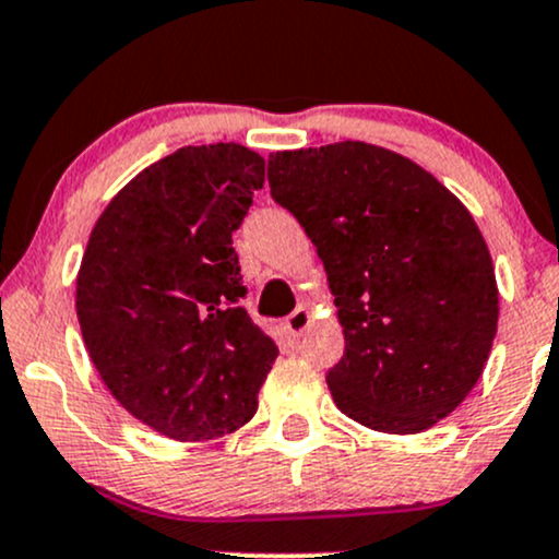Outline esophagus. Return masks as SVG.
<instances>
[{"instance_id":"obj_1","label":"esophagus","mask_w":559,"mask_h":559,"mask_svg":"<svg viewBox=\"0 0 559 559\" xmlns=\"http://www.w3.org/2000/svg\"><path fill=\"white\" fill-rule=\"evenodd\" d=\"M310 323H312V312L307 310V307H297V310H294L292 316L286 318L284 329H286V333H288V336H292V338H299L301 333L310 329Z\"/></svg>"}]
</instances>
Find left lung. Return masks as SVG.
I'll return each mask as SVG.
<instances>
[{
	"mask_svg": "<svg viewBox=\"0 0 559 559\" xmlns=\"http://www.w3.org/2000/svg\"><path fill=\"white\" fill-rule=\"evenodd\" d=\"M267 181L336 297L344 357L325 376L336 407L400 436L454 413L499 318L489 247L465 204L418 163L365 141L273 152Z\"/></svg>",
	"mask_w": 559,
	"mask_h": 559,
	"instance_id": "obj_1",
	"label": "left lung"
}]
</instances>
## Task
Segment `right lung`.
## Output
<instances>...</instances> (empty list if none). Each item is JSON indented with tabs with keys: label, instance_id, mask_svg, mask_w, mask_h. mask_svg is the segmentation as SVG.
<instances>
[{
	"label": "right lung",
	"instance_id": "obj_1",
	"mask_svg": "<svg viewBox=\"0 0 559 559\" xmlns=\"http://www.w3.org/2000/svg\"><path fill=\"white\" fill-rule=\"evenodd\" d=\"M262 183L265 159L249 146H181L131 178L88 236L83 344L120 407L168 439L239 431L278 357L239 305L230 241Z\"/></svg>",
	"mask_w": 559,
	"mask_h": 559
}]
</instances>
